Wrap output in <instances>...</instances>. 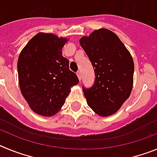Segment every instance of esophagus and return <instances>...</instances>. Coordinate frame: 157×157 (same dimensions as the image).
Listing matches in <instances>:
<instances>
[{
    "label": "esophagus",
    "mask_w": 157,
    "mask_h": 157,
    "mask_svg": "<svg viewBox=\"0 0 157 157\" xmlns=\"http://www.w3.org/2000/svg\"><path fill=\"white\" fill-rule=\"evenodd\" d=\"M77 75H78V80H79V81H81V79H82L81 72H80V71H78V72H77Z\"/></svg>",
    "instance_id": "34e87169"
}]
</instances>
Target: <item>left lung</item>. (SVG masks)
Wrapping results in <instances>:
<instances>
[{"mask_svg":"<svg viewBox=\"0 0 157 157\" xmlns=\"http://www.w3.org/2000/svg\"><path fill=\"white\" fill-rule=\"evenodd\" d=\"M90 60L95 80L90 88L82 86L89 107L101 116L114 114L130 97L134 65L125 45L113 32L95 30L80 39Z\"/></svg>","mask_w":157,"mask_h":157,"instance_id":"8db88e82","label":"left lung"}]
</instances>
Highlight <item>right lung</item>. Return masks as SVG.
<instances>
[{"label": "right lung", "instance_id": "right-lung-1", "mask_svg": "<svg viewBox=\"0 0 157 157\" xmlns=\"http://www.w3.org/2000/svg\"><path fill=\"white\" fill-rule=\"evenodd\" d=\"M67 40L39 33L29 41L17 63L19 87L30 109L51 116L64 105L71 87L78 83L69 61L62 56Z\"/></svg>", "mask_w": 157, "mask_h": 157}]
</instances>
